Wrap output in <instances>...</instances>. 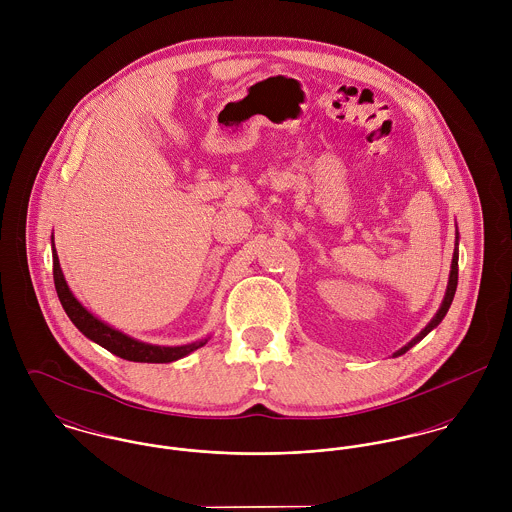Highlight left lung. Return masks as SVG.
<instances>
[{"label":"left lung","instance_id":"obj_1","mask_svg":"<svg viewBox=\"0 0 512 512\" xmlns=\"http://www.w3.org/2000/svg\"><path fill=\"white\" fill-rule=\"evenodd\" d=\"M457 260H459V232L455 234V250H453V258H451V270H449V280H447V290H445V295H443V301H441V305H439L438 313L432 317V321L408 343V345H404L402 349H398L392 357H400V355H404L406 351H410L416 343H420L430 331H434L436 327H438L439 323H441V319L445 317V313L449 311V305H451V301H453V295H455V290H457Z\"/></svg>","mask_w":512,"mask_h":512}]
</instances>
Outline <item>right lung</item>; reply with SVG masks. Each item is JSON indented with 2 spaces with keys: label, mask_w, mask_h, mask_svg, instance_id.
Returning <instances> with one entry per match:
<instances>
[{
  "label": "right lung",
  "mask_w": 512,
  "mask_h": 512,
  "mask_svg": "<svg viewBox=\"0 0 512 512\" xmlns=\"http://www.w3.org/2000/svg\"><path fill=\"white\" fill-rule=\"evenodd\" d=\"M51 246H53V278H55V288H57V295L61 299L63 309L67 311L74 327L84 337H88L96 345L104 347L112 355H116L120 359H126V361H134V363H173V361H179V359L191 355L193 351L201 349L211 339V337H205V339H199L195 343H187V345H179V347H163V345H151V343L138 341V339L110 327L108 323H104L96 315H92L74 297V293L71 292V288L65 280V274L61 270L53 238H51Z\"/></svg>",
  "instance_id": "1"
}]
</instances>
